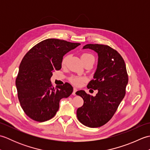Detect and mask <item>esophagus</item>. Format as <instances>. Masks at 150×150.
<instances>
[{"instance_id":"1","label":"esophagus","mask_w":150,"mask_h":150,"mask_svg":"<svg viewBox=\"0 0 150 150\" xmlns=\"http://www.w3.org/2000/svg\"><path fill=\"white\" fill-rule=\"evenodd\" d=\"M77 91V88H73V93H72V95H76V91Z\"/></svg>"}]
</instances>
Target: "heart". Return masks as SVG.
<instances>
[{
  "label": "heart",
  "mask_w": 150,
  "mask_h": 150,
  "mask_svg": "<svg viewBox=\"0 0 150 150\" xmlns=\"http://www.w3.org/2000/svg\"><path fill=\"white\" fill-rule=\"evenodd\" d=\"M68 58H69V56H66L64 57L62 60V65L65 64ZM81 59L82 61L84 62V61H86V60H90V59L95 60V57L91 53H84L81 56ZM86 79L85 77H80V76H71V77L69 78V81L71 82L73 84H74L75 86H81L84 81H86Z\"/></svg>",
  "instance_id": "heart-1"
}]
</instances>
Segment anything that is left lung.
Returning a JSON list of instances; mask_svg holds the SVG:
<instances>
[{"label":"left lung","mask_w":150,"mask_h":150,"mask_svg":"<svg viewBox=\"0 0 150 150\" xmlns=\"http://www.w3.org/2000/svg\"><path fill=\"white\" fill-rule=\"evenodd\" d=\"M98 53L97 69L93 78L87 86L88 89L98 90L95 97L84 91L76 94L84 100L82 106L77 111L78 120L84 126L98 128L104 125L116 112L126 94L128 75L126 64L117 50L104 44H89L83 47Z\"/></svg>","instance_id":"8db88e82"}]
</instances>
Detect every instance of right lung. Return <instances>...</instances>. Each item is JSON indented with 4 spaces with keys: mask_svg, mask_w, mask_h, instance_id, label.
Here are the masks:
<instances>
[{
    "mask_svg": "<svg viewBox=\"0 0 150 150\" xmlns=\"http://www.w3.org/2000/svg\"><path fill=\"white\" fill-rule=\"evenodd\" d=\"M80 44L48 39L24 55L15 83L21 106L30 119L37 122L52 119L59 110L60 100L72 93L71 84L66 82L54 88L50 78L53 71L61 69L63 56Z\"/></svg>",
    "mask_w": 150,
    "mask_h": 150,
    "instance_id": "add662e5",
    "label": "right lung"
}]
</instances>
